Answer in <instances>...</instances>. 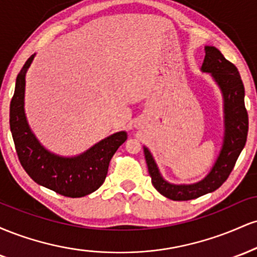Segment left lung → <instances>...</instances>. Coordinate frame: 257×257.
Listing matches in <instances>:
<instances>
[{
	"label": "left lung",
	"mask_w": 257,
	"mask_h": 257,
	"mask_svg": "<svg viewBox=\"0 0 257 257\" xmlns=\"http://www.w3.org/2000/svg\"><path fill=\"white\" fill-rule=\"evenodd\" d=\"M205 57L202 72L210 73L214 82L220 88L223 100V140L219 156L204 179L194 184H172L159 172L152 153L144 146V153L151 176L152 185L162 196L173 200H190L203 194L214 192L231 174L241 150L246 143L249 119L244 104V85L237 67L213 46H205Z\"/></svg>",
	"instance_id": "left-lung-1"
}]
</instances>
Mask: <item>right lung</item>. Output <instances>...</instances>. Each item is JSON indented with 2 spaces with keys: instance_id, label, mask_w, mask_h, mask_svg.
Listing matches in <instances>:
<instances>
[{
  "instance_id": "right-lung-1",
  "label": "right lung",
  "mask_w": 257,
  "mask_h": 257,
  "mask_svg": "<svg viewBox=\"0 0 257 257\" xmlns=\"http://www.w3.org/2000/svg\"><path fill=\"white\" fill-rule=\"evenodd\" d=\"M34 58L35 54L20 70L11 101L10 125L18 157L38 185L65 197H84L104 184L112 156L126 140V133H114L73 157L48 151L31 131L25 114V77Z\"/></svg>"
}]
</instances>
